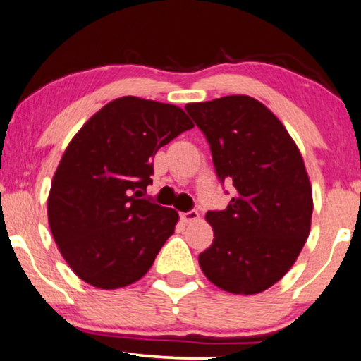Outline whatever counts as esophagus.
<instances>
[{"label":"esophagus","instance_id":"34e87169","mask_svg":"<svg viewBox=\"0 0 361 361\" xmlns=\"http://www.w3.org/2000/svg\"><path fill=\"white\" fill-rule=\"evenodd\" d=\"M180 218L183 223H193V221H198L200 213L196 209H190L186 213H180Z\"/></svg>","mask_w":361,"mask_h":361}]
</instances>
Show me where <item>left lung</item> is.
I'll list each match as a JSON object with an SVG mask.
<instances>
[{
    "label": "left lung",
    "mask_w": 361,
    "mask_h": 361,
    "mask_svg": "<svg viewBox=\"0 0 361 361\" xmlns=\"http://www.w3.org/2000/svg\"><path fill=\"white\" fill-rule=\"evenodd\" d=\"M185 109L209 143L218 180L234 186L228 208L206 213L214 239L200 266L226 292L259 294L284 277L309 238L314 203L304 160L256 99L228 95Z\"/></svg>",
    "instance_id": "1"
}]
</instances>
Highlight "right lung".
Returning a JSON list of instances; mask_svg holds the SVG:
<instances>
[{
  "label": "right lung",
  "instance_id": "right-lung-1",
  "mask_svg": "<svg viewBox=\"0 0 361 361\" xmlns=\"http://www.w3.org/2000/svg\"><path fill=\"white\" fill-rule=\"evenodd\" d=\"M193 123L176 105L122 97L77 132L47 200L52 238L84 282L118 289L145 276L178 213L150 198L153 157Z\"/></svg>",
  "mask_w": 361,
  "mask_h": 361
}]
</instances>
